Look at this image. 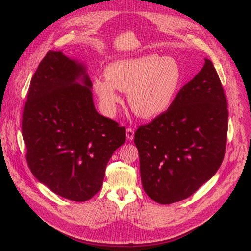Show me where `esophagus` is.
Returning <instances> with one entry per match:
<instances>
[{
    "label": "esophagus",
    "mask_w": 251,
    "mask_h": 251,
    "mask_svg": "<svg viewBox=\"0 0 251 251\" xmlns=\"http://www.w3.org/2000/svg\"><path fill=\"white\" fill-rule=\"evenodd\" d=\"M126 137H127V140H132L135 137V130L132 128H127L126 129Z\"/></svg>",
    "instance_id": "1"
}]
</instances>
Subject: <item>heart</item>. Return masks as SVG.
Segmentation results:
<instances>
[{
	"mask_svg": "<svg viewBox=\"0 0 251 251\" xmlns=\"http://www.w3.org/2000/svg\"><path fill=\"white\" fill-rule=\"evenodd\" d=\"M106 78H96L94 92L103 112L113 115L121 97L116 89L129 93L132 111L143 119L166 112L177 96L182 73L174 58L147 55L112 62L105 69Z\"/></svg>",
	"mask_w": 251,
	"mask_h": 251,
	"instance_id": "obj_1",
	"label": "heart"
}]
</instances>
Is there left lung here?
Segmentation results:
<instances>
[{"label":"left lung","mask_w":251,"mask_h":251,"mask_svg":"<svg viewBox=\"0 0 251 251\" xmlns=\"http://www.w3.org/2000/svg\"><path fill=\"white\" fill-rule=\"evenodd\" d=\"M227 102L212 62L179 90L169 109L138 127L143 190L158 204L188 199L219 169L227 139Z\"/></svg>","instance_id":"left-lung-1"}]
</instances>
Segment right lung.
Segmentation results:
<instances>
[{"instance_id": "right-lung-1", "label": "right lung", "mask_w": 251, "mask_h": 251, "mask_svg": "<svg viewBox=\"0 0 251 251\" xmlns=\"http://www.w3.org/2000/svg\"><path fill=\"white\" fill-rule=\"evenodd\" d=\"M92 86L84 65L50 50L31 79L23 112L31 173L74 201L98 193L106 164L126 140L125 127L96 111Z\"/></svg>"}]
</instances>
